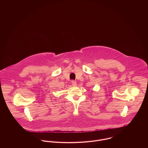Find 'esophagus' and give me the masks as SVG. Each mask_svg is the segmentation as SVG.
I'll use <instances>...</instances> for the list:
<instances>
[{
  "label": "esophagus",
  "mask_w": 148,
  "mask_h": 148,
  "mask_svg": "<svg viewBox=\"0 0 148 148\" xmlns=\"http://www.w3.org/2000/svg\"><path fill=\"white\" fill-rule=\"evenodd\" d=\"M71 84L73 86H76L77 85V82L75 80H72L71 81Z\"/></svg>",
  "instance_id": "obj_1"
}]
</instances>
